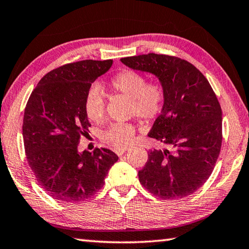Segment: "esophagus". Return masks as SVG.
I'll return each instance as SVG.
<instances>
[{
    "mask_svg": "<svg viewBox=\"0 0 249 249\" xmlns=\"http://www.w3.org/2000/svg\"><path fill=\"white\" fill-rule=\"evenodd\" d=\"M126 151H127V148H125V149H119V150H116L115 151V153L119 155V157H121V155H123Z\"/></svg>",
    "mask_w": 249,
    "mask_h": 249,
    "instance_id": "34e87169",
    "label": "esophagus"
}]
</instances>
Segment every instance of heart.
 <instances>
[{
	"mask_svg": "<svg viewBox=\"0 0 249 249\" xmlns=\"http://www.w3.org/2000/svg\"><path fill=\"white\" fill-rule=\"evenodd\" d=\"M110 85L115 91L133 100L131 113L145 122L158 118L163 110L165 90L159 82L149 83L144 74L134 70H123L112 77ZM85 114L92 122H100L106 113V98L101 87L97 84L87 89L84 98ZM135 136V127L130 124L115 123L101 133V139L113 149L128 147Z\"/></svg>",
	"mask_w": 249,
	"mask_h": 249,
	"instance_id": "1",
	"label": "heart"
}]
</instances>
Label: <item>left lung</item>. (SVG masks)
<instances>
[{
  "label": "left lung",
  "mask_w": 249,
  "mask_h": 249,
  "mask_svg": "<svg viewBox=\"0 0 249 249\" xmlns=\"http://www.w3.org/2000/svg\"><path fill=\"white\" fill-rule=\"evenodd\" d=\"M134 70L152 73L165 90L163 110L148 136L172 151L150 150L139 181L153 196H191L211 176L222 142V111L211 84L192 63L150 53L122 58Z\"/></svg>",
  "instance_id": "1"
}]
</instances>
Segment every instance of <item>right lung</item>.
Returning a JSON list of instances; mask_svg holds the SVG:
<instances>
[{"mask_svg":"<svg viewBox=\"0 0 249 249\" xmlns=\"http://www.w3.org/2000/svg\"><path fill=\"white\" fill-rule=\"evenodd\" d=\"M112 63L111 59L67 63L44 75L29 97L22 124L27 160L37 183L58 201L79 203L91 197L119 160L106 148L77 150L90 126L85 94Z\"/></svg>","mask_w":249,"mask_h":249,"instance_id":"add662e5","label":"right lung"}]
</instances>
